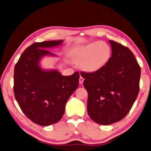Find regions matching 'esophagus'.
I'll return each instance as SVG.
<instances>
[{
	"mask_svg": "<svg viewBox=\"0 0 151 151\" xmlns=\"http://www.w3.org/2000/svg\"><path fill=\"white\" fill-rule=\"evenodd\" d=\"M84 81V79L83 78V77L81 76V77H80V78H79V83L81 84H82V83H83Z\"/></svg>",
	"mask_w": 151,
	"mask_h": 151,
	"instance_id": "esophagus-1",
	"label": "esophagus"
}]
</instances>
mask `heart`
I'll list each match as a JSON object with an SVG mask.
<instances>
[{"instance_id": "heart-1", "label": "heart", "mask_w": 151, "mask_h": 151, "mask_svg": "<svg viewBox=\"0 0 151 151\" xmlns=\"http://www.w3.org/2000/svg\"><path fill=\"white\" fill-rule=\"evenodd\" d=\"M111 57V49L105 42H92L74 49V60L82 63V68L90 73L99 71L107 64Z\"/></svg>"}]
</instances>
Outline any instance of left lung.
<instances>
[{
	"label": "left lung",
	"mask_w": 151,
	"mask_h": 151,
	"mask_svg": "<svg viewBox=\"0 0 151 151\" xmlns=\"http://www.w3.org/2000/svg\"><path fill=\"white\" fill-rule=\"evenodd\" d=\"M112 54L107 64L99 71L81 72L88 93L87 110L91 119L110 125L124 118L139 91L141 67L129 48L109 40Z\"/></svg>",
	"instance_id": "obj_1"
}]
</instances>
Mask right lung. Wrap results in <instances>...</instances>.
<instances>
[{
  "label": "right lung",
  "instance_id": "add662e5",
  "mask_svg": "<svg viewBox=\"0 0 151 151\" xmlns=\"http://www.w3.org/2000/svg\"><path fill=\"white\" fill-rule=\"evenodd\" d=\"M63 42L59 40L33 43L25 49L14 68L15 98L23 113L42 126L61 120L67 100L78 86V72L63 76L56 69L40 67V60L44 56H56L46 49L60 46Z\"/></svg>",
  "mask_w": 151,
  "mask_h": 151
}]
</instances>
